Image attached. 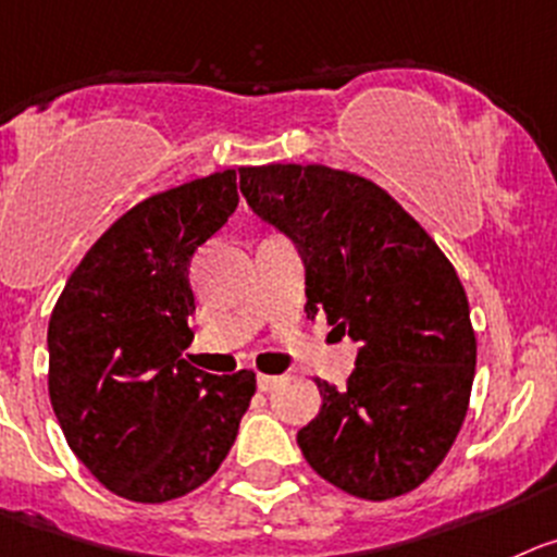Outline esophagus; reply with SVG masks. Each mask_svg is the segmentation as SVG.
Segmentation results:
<instances>
[{"label": "esophagus", "mask_w": 557, "mask_h": 557, "mask_svg": "<svg viewBox=\"0 0 557 557\" xmlns=\"http://www.w3.org/2000/svg\"><path fill=\"white\" fill-rule=\"evenodd\" d=\"M280 382H283V376H269V373H261V376H258V389H261V393H269V389L277 387Z\"/></svg>", "instance_id": "1"}]
</instances>
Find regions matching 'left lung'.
<instances>
[{"instance_id": "8db88e82", "label": "left lung", "mask_w": 557, "mask_h": 557, "mask_svg": "<svg viewBox=\"0 0 557 557\" xmlns=\"http://www.w3.org/2000/svg\"><path fill=\"white\" fill-rule=\"evenodd\" d=\"M255 216L290 238L310 319L357 343L349 384L319 379L308 465L366 500L407 495L454 445L475 376L470 305L443 249L384 189L321 164L242 168Z\"/></svg>"}]
</instances>
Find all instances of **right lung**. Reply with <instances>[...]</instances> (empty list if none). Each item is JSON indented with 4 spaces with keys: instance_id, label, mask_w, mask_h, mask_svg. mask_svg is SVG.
Segmentation results:
<instances>
[{
    "instance_id": "obj_1",
    "label": "right lung",
    "mask_w": 557,
    "mask_h": 557,
    "mask_svg": "<svg viewBox=\"0 0 557 557\" xmlns=\"http://www.w3.org/2000/svg\"><path fill=\"white\" fill-rule=\"evenodd\" d=\"M236 170L148 197L90 247L49 321V396L82 465L114 495L168 503L220 470L255 373L214 376L191 343L189 261L236 211Z\"/></svg>"
}]
</instances>
